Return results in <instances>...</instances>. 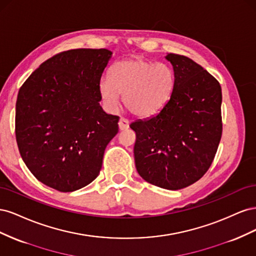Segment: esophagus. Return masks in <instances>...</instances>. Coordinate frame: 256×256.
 <instances>
[{
	"label": "esophagus",
	"instance_id": "34e87169",
	"mask_svg": "<svg viewBox=\"0 0 256 256\" xmlns=\"http://www.w3.org/2000/svg\"><path fill=\"white\" fill-rule=\"evenodd\" d=\"M118 127H120V130H127L129 128V122L125 118H120V122H118Z\"/></svg>",
	"mask_w": 256,
	"mask_h": 256
}]
</instances>
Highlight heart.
I'll list each match as a JSON object with an SVG mask.
<instances>
[{
    "label": "heart",
    "mask_w": 256,
    "mask_h": 256,
    "mask_svg": "<svg viewBox=\"0 0 256 256\" xmlns=\"http://www.w3.org/2000/svg\"><path fill=\"white\" fill-rule=\"evenodd\" d=\"M176 85L173 69L143 58H131L115 63L110 78L100 80L98 90L110 110L118 109L120 95L126 109L138 118L158 114L171 99Z\"/></svg>",
    "instance_id": "1"
}]
</instances>
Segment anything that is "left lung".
I'll return each mask as SVG.
<instances>
[{
	"mask_svg": "<svg viewBox=\"0 0 256 256\" xmlns=\"http://www.w3.org/2000/svg\"><path fill=\"white\" fill-rule=\"evenodd\" d=\"M176 76L173 95L158 114L130 124L134 162L147 182L180 190L208 171L222 136L220 83L191 58L168 53Z\"/></svg>",
	"mask_w": 256,
	"mask_h": 256,
	"instance_id": "1",
	"label": "left lung"
}]
</instances>
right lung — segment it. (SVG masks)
<instances>
[{
    "label": "right lung",
    "mask_w": 256,
    "mask_h": 256,
    "mask_svg": "<svg viewBox=\"0 0 256 256\" xmlns=\"http://www.w3.org/2000/svg\"><path fill=\"white\" fill-rule=\"evenodd\" d=\"M111 58L106 49L60 52L19 90L18 148L30 173L48 187L72 192L99 175L106 147L118 132V116L99 104L98 85Z\"/></svg>",
    "instance_id": "1"
}]
</instances>
